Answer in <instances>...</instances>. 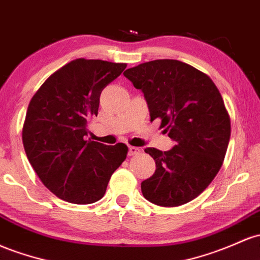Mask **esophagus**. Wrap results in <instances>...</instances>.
Wrapping results in <instances>:
<instances>
[{
	"label": "esophagus",
	"mask_w": 260,
	"mask_h": 260,
	"mask_svg": "<svg viewBox=\"0 0 260 260\" xmlns=\"http://www.w3.org/2000/svg\"><path fill=\"white\" fill-rule=\"evenodd\" d=\"M141 153V149H139L138 147H133V145H131L129 148H128V154L129 155H137V154Z\"/></svg>",
	"instance_id": "34e87169"
}]
</instances>
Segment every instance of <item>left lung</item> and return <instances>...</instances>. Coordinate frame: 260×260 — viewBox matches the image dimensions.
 Returning a JSON list of instances; mask_svg holds the SVG:
<instances>
[{
	"instance_id": "8db88e82",
	"label": "left lung",
	"mask_w": 260,
	"mask_h": 260,
	"mask_svg": "<svg viewBox=\"0 0 260 260\" xmlns=\"http://www.w3.org/2000/svg\"><path fill=\"white\" fill-rule=\"evenodd\" d=\"M123 75L144 93L150 121L175 142L168 152L147 148L155 173L141 184L148 201L175 207L198 198L217 175L231 137V119L218 88L206 74L173 59L131 68Z\"/></svg>"
}]
</instances>
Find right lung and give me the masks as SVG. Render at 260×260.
Returning <instances> with one entry per match:
<instances>
[{
  "label": "right lung",
  "instance_id": "right-lung-1",
  "mask_svg": "<svg viewBox=\"0 0 260 260\" xmlns=\"http://www.w3.org/2000/svg\"><path fill=\"white\" fill-rule=\"evenodd\" d=\"M127 64L76 59L55 71L34 93L22 129L34 172L54 195L71 204L99 201L128 147L85 141L98 116L100 95Z\"/></svg>",
  "mask_w": 260,
  "mask_h": 260
}]
</instances>
